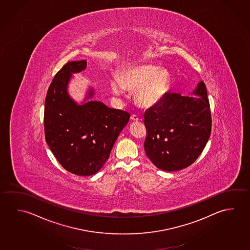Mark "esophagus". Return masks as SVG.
Instances as JSON below:
<instances>
[{
    "instance_id": "34e87169",
    "label": "esophagus",
    "mask_w": 250,
    "mask_h": 250,
    "mask_svg": "<svg viewBox=\"0 0 250 250\" xmlns=\"http://www.w3.org/2000/svg\"><path fill=\"white\" fill-rule=\"evenodd\" d=\"M140 120L139 119V117L137 116V115L133 114L131 116V121H133V122H138Z\"/></svg>"
}]
</instances>
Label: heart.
I'll list each match as a JSON object with an SVG mask.
<instances>
[{"label":"heart","instance_id":"obj_1","mask_svg":"<svg viewBox=\"0 0 250 250\" xmlns=\"http://www.w3.org/2000/svg\"><path fill=\"white\" fill-rule=\"evenodd\" d=\"M170 86V77L165 70H159L152 65L130 66L111 83L115 95L123 94L125 89L136 91L135 100L139 105L150 109L159 104Z\"/></svg>","mask_w":250,"mask_h":250}]
</instances>
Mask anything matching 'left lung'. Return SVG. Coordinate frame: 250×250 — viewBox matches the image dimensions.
<instances>
[{
    "label": "left lung",
    "instance_id": "1",
    "mask_svg": "<svg viewBox=\"0 0 250 250\" xmlns=\"http://www.w3.org/2000/svg\"><path fill=\"white\" fill-rule=\"evenodd\" d=\"M192 95L167 93L159 104L145 112L146 154L162 170H181L191 165L210 138V104L203 81Z\"/></svg>",
    "mask_w": 250,
    "mask_h": 250
}]
</instances>
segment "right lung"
Listing matches in <instances>:
<instances>
[{
	"mask_svg": "<svg viewBox=\"0 0 250 250\" xmlns=\"http://www.w3.org/2000/svg\"><path fill=\"white\" fill-rule=\"evenodd\" d=\"M87 67V61L67 62L54 76L44 102L45 140L66 170L78 175H91L109 159L119 133L130 114L110 109L102 102L89 100V88L82 104L71 98L67 87L73 74Z\"/></svg>",
	"mask_w": 250,
	"mask_h": 250,
	"instance_id": "obj_1",
	"label": "right lung"
}]
</instances>
